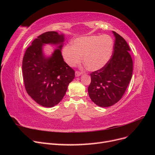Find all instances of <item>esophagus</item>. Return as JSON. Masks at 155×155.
I'll return each instance as SVG.
<instances>
[{
	"label": "esophagus",
	"mask_w": 155,
	"mask_h": 155,
	"mask_svg": "<svg viewBox=\"0 0 155 155\" xmlns=\"http://www.w3.org/2000/svg\"><path fill=\"white\" fill-rule=\"evenodd\" d=\"M82 74H83L82 72H80L79 71H76V72H75V76H76V77H79V76H80Z\"/></svg>",
	"instance_id": "1"
}]
</instances>
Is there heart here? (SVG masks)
I'll return each instance as SVG.
<instances>
[{"mask_svg":"<svg viewBox=\"0 0 155 155\" xmlns=\"http://www.w3.org/2000/svg\"><path fill=\"white\" fill-rule=\"evenodd\" d=\"M114 41L108 35H88L78 37L63 48V56L69 66L74 67L81 62L91 71L105 67L110 59Z\"/></svg>","mask_w":155,"mask_h":155,"instance_id":"1","label":"heart"}]
</instances>
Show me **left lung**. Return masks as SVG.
Wrapping results in <instances>:
<instances>
[{
	"label": "left lung",
	"instance_id": "left-lung-1",
	"mask_svg": "<svg viewBox=\"0 0 155 155\" xmlns=\"http://www.w3.org/2000/svg\"><path fill=\"white\" fill-rule=\"evenodd\" d=\"M112 33L115 41L112 57L105 67L91 74V83L88 88L91 100L101 107L112 106L120 100L133 75L129 46L122 37Z\"/></svg>",
	"mask_w": 155,
	"mask_h": 155
}]
</instances>
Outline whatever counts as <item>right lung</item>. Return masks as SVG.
Segmentation results:
<instances>
[{
    "label": "right lung",
    "mask_w": 155,
    "mask_h": 155,
    "mask_svg": "<svg viewBox=\"0 0 155 155\" xmlns=\"http://www.w3.org/2000/svg\"><path fill=\"white\" fill-rule=\"evenodd\" d=\"M64 41V34L45 32L34 40L23 58L22 70L26 91L41 106L58 105L75 77L74 70L64 61L61 51ZM45 44H53L57 48L51 56H46L43 52Z\"/></svg>",
    "instance_id": "obj_1"
}]
</instances>
